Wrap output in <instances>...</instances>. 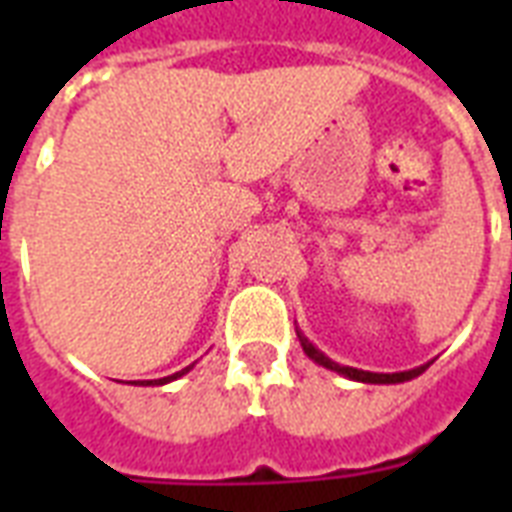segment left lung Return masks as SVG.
I'll list each match as a JSON object with an SVG mask.
<instances>
[{"mask_svg":"<svg viewBox=\"0 0 512 512\" xmlns=\"http://www.w3.org/2000/svg\"><path fill=\"white\" fill-rule=\"evenodd\" d=\"M297 337H300V345H303L305 356L316 361L319 366L324 369H332V372L342 374V377H348V380H356V382H372V385H396V382H406V380H414V377H420L430 364H422V366H414L409 372H393V374H382V372H364V369H356V366H342L337 361H332L329 356H324L316 345H313L308 337L297 329Z\"/></svg>","mask_w":512,"mask_h":512,"instance_id":"left-lung-1","label":"left lung"}]
</instances>
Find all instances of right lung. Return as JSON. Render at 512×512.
I'll use <instances>...</instances> for the list:
<instances>
[{"label": "right lung", "mask_w": 512, "mask_h": 512, "mask_svg": "<svg viewBox=\"0 0 512 512\" xmlns=\"http://www.w3.org/2000/svg\"><path fill=\"white\" fill-rule=\"evenodd\" d=\"M191 369H193V364H191V366H185V369H180V372L170 374V377H162V380H140V385H167V382L177 380V377H183V374H185V372H191ZM135 385H138V382H135Z\"/></svg>", "instance_id": "add662e5"}]
</instances>
